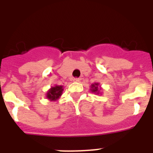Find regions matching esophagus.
Listing matches in <instances>:
<instances>
[{"instance_id":"34e87169","label":"esophagus","mask_w":153,"mask_h":153,"mask_svg":"<svg viewBox=\"0 0 153 153\" xmlns=\"http://www.w3.org/2000/svg\"><path fill=\"white\" fill-rule=\"evenodd\" d=\"M79 80H80V79H79V78H74V82H79Z\"/></svg>"}]
</instances>
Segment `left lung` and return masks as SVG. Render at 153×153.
<instances>
[{
  "instance_id": "obj_1",
  "label": "left lung",
  "mask_w": 153,
  "mask_h": 153,
  "mask_svg": "<svg viewBox=\"0 0 153 153\" xmlns=\"http://www.w3.org/2000/svg\"><path fill=\"white\" fill-rule=\"evenodd\" d=\"M101 88L100 87V83H94L90 86V91L92 93H94L96 94H100V93Z\"/></svg>"
}]
</instances>
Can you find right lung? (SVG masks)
Masks as SVG:
<instances>
[{
  "mask_svg": "<svg viewBox=\"0 0 153 153\" xmlns=\"http://www.w3.org/2000/svg\"><path fill=\"white\" fill-rule=\"evenodd\" d=\"M63 91V86L60 85H55L54 86H52L49 90L47 92L46 97L50 101H56L58 99H60L61 97L62 93Z\"/></svg>",
  "mask_w": 153,
  "mask_h": 153,
  "instance_id": "right-lung-1",
  "label": "right lung"
}]
</instances>
